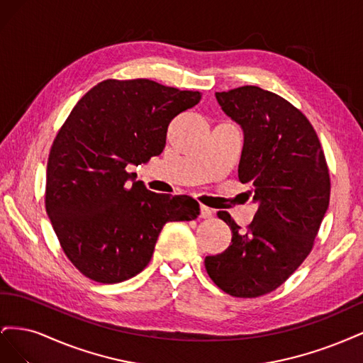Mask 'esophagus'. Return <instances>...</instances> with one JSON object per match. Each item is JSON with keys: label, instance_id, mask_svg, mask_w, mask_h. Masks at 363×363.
Instances as JSON below:
<instances>
[{"label": "esophagus", "instance_id": "esophagus-1", "mask_svg": "<svg viewBox=\"0 0 363 363\" xmlns=\"http://www.w3.org/2000/svg\"><path fill=\"white\" fill-rule=\"evenodd\" d=\"M212 216H213L212 208H208V207H206V206H201V207H200V218L207 219V218H212Z\"/></svg>", "mask_w": 363, "mask_h": 363}]
</instances>
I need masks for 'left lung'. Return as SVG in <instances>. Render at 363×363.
I'll use <instances>...</instances> for the list:
<instances>
[{"mask_svg":"<svg viewBox=\"0 0 363 363\" xmlns=\"http://www.w3.org/2000/svg\"><path fill=\"white\" fill-rule=\"evenodd\" d=\"M215 96L244 131L238 177L250 186L257 212L247 232L218 212L232 242L204 265L225 294L256 298L277 289L309 256L330 200V175L309 119L284 98L257 86Z\"/></svg>","mask_w":363,"mask_h":363,"instance_id":"8db88e82","label":"left lung"}]
</instances>
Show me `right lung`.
Segmentation results:
<instances>
[{
    "mask_svg": "<svg viewBox=\"0 0 363 363\" xmlns=\"http://www.w3.org/2000/svg\"><path fill=\"white\" fill-rule=\"evenodd\" d=\"M200 100V92L148 79H111L65 121L50 150L45 207L65 255L87 279L112 284L135 277L164 224L200 215L191 196L155 194L125 171L159 156L171 121Z\"/></svg>",
    "mask_w": 363,
    "mask_h": 363,
    "instance_id": "add662e5",
    "label": "right lung"
}]
</instances>
